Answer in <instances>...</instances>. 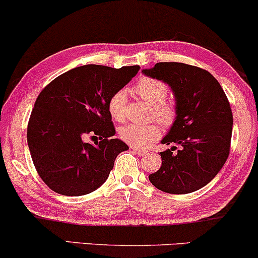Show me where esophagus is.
I'll return each mask as SVG.
<instances>
[{
	"mask_svg": "<svg viewBox=\"0 0 258 258\" xmlns=\"http://www.w3.org/2000/svg\"><path fill=\"white\" fill-rule=\"evenodd\" d=\"M130 149H132L134 153L137 154V155H140V156L146 155V154L148 153V152H147V150H145V149H140V148H136V147H130Z\"/></svg>",
	"mask_w": 258,
	"mask_h": 258,
	"instance_id": "esophagus-1",
	"label": "esophagus"
}]
</instances>
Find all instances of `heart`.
<instances>
[{
    "label": "heart",
    "instance_id": "heart-1",
    "mask_svg": "<svg viewBox=\"0 0 258 258\" xmlns=\"http://www.w3.org/2000/svg\"><path fill=\"white\" fill-rule=\"evenodd\" d=\"M134 92L143 102L152 106L150 117L155 118L163 126H170L175 121L176 109L173 103L167 100L168 86L162 80L142 77L134 85ZM126 98L125 90H117L110 96L108 100V111L110 116L117 122H123L126 117ZM160 136V128L156 123L148 124H136L130 123L119 129V137L132 147L148 146L150 142L158 140Z\"/></svg>",
    "mask_w": 258,
    "mask_h": 258
}]
</instances>
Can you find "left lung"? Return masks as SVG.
<instances>
[{"instance_id":"obj_1","label":"left lung","mask_w":258,"mask_h":258,"mask_svg":"<svg viewBox=\"0 0 258 258\" xmlns=\"http://www.w3.org/2000/svg\"><path fill=\"white\" fill-rule=\"evenodd\" d=\"M146 76L162 80L175 96L176 118L163 145L162 163L149 181L170 195H186L206 186L230 154L232 111L227 97L215 77L197 66L182 62H158L143 70ZM175 145L182 147L173 153Z\"/></svg>"}]
</instances>
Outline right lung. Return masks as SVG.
Returning <instances> with one entry per match:
<instances>
[{
	"label": "right lung",
	"mask_w": 258,
	"mask_h": 258,
	"mask_svg": "<svg viewBox=\"0 0 258 258\" xmlns=\"http://www.w3.org/2000/svg\"><path fill=\"white\" fill-rule=\"evenodd\" d=\"M140 66L84 65L53 79L39 93L27 126V142L42 181L62 196L89 195L108 179L129 147L115 135L108 100ZM88 136L100 142L91 145Z\"/></svg>",
	"instance_id": "1"
}]
</instances>
